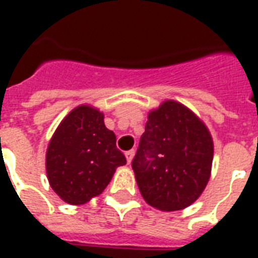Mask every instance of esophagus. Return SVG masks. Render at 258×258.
<instances>
[{
    "label": "esophagus",
    "instance_id": "34e87169",
    "mask_svg": "<svg viewBox=\"0 0 258 258\" xmlns=\"http://www.w3.org/2000/svg\"><path fill=\"white\" fill-rule=\"evenodd\" d=\"M134 155H135L134 151H128V152H127V153H125V157H127V162H128V163L133 162V159H134Z\"/></svg>",
    "mask_w": 258,
    "mask_h": 258
}]
</instances>
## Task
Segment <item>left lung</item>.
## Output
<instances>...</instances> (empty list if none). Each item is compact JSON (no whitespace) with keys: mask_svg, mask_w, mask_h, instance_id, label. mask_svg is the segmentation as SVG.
<instances>
[{"mask_svg":"<svg viewBox=\"0 0 258 258\" xmlns=\"http://www.w3.org/2000/svg\"><path fill=\"white\" fill-rule=\"evenodd\" d=\"M214 144L206 124L173 99L148 113L133 160L142 198L162 211L182 210L198 200L210 179Z\"/></svg>","mask_w":258,"mask_h":258,"instance_id":"1","label":"left lung"}]
</instances>
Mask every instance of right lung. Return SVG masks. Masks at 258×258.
<instances>
[{"label": "right lung", "mask_w": 258, "mask_h": 258, "mask_svg": "<svg viewBox=\"0 0 258 258\" xmlns=\"http://www.w3.org/2000/svg\"><path fill=\"white\" fill-rule=\"evenodd\" d=\"M127 163L106 128L103 113L80 105L60 121L49 141L45 168L51 188L69 205H85L101 195L116 168Z\"/></svg>", "instance_id": "obj_1"}]
</instances>
